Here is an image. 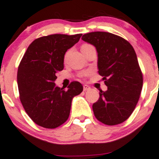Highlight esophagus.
<instances>
[{
  "instance_id": "1",
  "label": "esophagus",
  "mask_w": 159,
  "mask_h": 159,
  "mask_svg": "<svg viewBox=\"0 0 159 159\" xmlns=\"http://www.w3.org/2000/svg\"><path fill=\"white\" fill-rule=\"evenodd\" d=\"M83 88H84V91H87V90H90V87L88 86V85H87V84L84 85Z\"/></svg>"
}]
</instances>
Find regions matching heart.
<instances>
[{"instance_id": "obj_1", "label": "heart", "mask_w": 159, "mask_h": 159, "mask_svg": "<svg viewBox=\"0 0 159 159\" xmlns=\"http://www.w3.org/2000/svg\"><path fill=\"white\" fill-rule=\"evenodd\" d=\"M91 45L90 44H88V43H84V44H83L82 46H81V50H84V49H87V48H91Z\"/></svg>"}]
</instances>
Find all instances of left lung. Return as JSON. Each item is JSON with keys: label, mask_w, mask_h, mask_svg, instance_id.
<instances>
[{"label": "left lung", "mask_w": 159, "mask_h": 159, "mask_svg": "<svg viewBox=\"0 0 159 159\" xmlns=\"http://www.w3.org/2000/svg\"><path fill=\"white\" fill-rule=\"evenodd\" d=\"M81 39L95 47L98 72L107 86L93 104L94 116L105 125L121 124L134 111L143 88L135 50L126 40L109 32L88 33Z\"/></svg>", "instance_id": "1"}]
</instances>
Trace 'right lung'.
Segmentation results:
<instances>
[{
    "mask_svg": "<svg viewBox=\"0 0 159 159\" xmlns=\"http://www.w3.org/2000/svg\"><path fill=\"white\" fill-rule=\"evenodd\" d=\"M82 34H50L35 39L24 54L17 72L21 102L39 126L56 128L67 121L73 97L83 86L73 81L68 90L57 86V71H62L66 52L78 42Z\"/></svg>",
    "mask_w": 159,
    "mask_h": 159,
    "instance_id": "right-lung-1",
    "label": "right lung"
}]
</instances>
